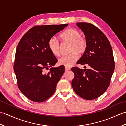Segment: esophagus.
Masks as SVG:
<instances>
[{
  "label": "esophagus",
  "mask_w": 126,
  "mask_h": 126,
  "mask_svg": "<svg viewBox=\"0 0 126 126\" xmlns=\"http://www.w3.org/2000/svg\"><path fill=\"white\" fill-rule=\"evenodd\" d=\"M65 71H68L70 70V68L69 67H68V66H65Z\"/></svg>",
  "instance_id": "esophagus-1"
}]
</instances>
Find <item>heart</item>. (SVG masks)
Returning <instances> with one entry per match:
<instances>
[{
	"mask_svg": "<svg viewBox=\"0 0 126 126\" xmlns=\"http://www.w3.org/2000/svg\"><path fill=\"white\" fill-rule=\"evenodd\" d=\"M81 32L76 29L69 28L60 34V38L63 42L70 43L71 52L69 54L62 56L58 60L59 64L70 66L79 58L77 52L83 53L87 47V41L84 37L81 36ZM48 47L53 55L59 56L60 55V45L55 37H51L48 41Z\"/></svg>",
	"mask_w": 126,
	"mask_h": 126,
	"instance_id": "heart-1",
	"label": "heart"
}]
</instances>
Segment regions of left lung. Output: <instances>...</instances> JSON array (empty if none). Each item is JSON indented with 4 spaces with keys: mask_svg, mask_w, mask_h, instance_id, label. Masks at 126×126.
<instances>
[{
    "mask_svg": "<svg viewBox=\"0 0 126 126\" xmlns=\"http://www.w3.org/2000/svg\"><path fill=\"white\" fill-rule=\"evenodd\" d=\"M76 25L83 32L87 41V49L77 63L90 68H72L75 76L71 85L81 97L94 100L103 94L110 84L115 69L113 50L105 34L97 27L88 23Z\"/></svg>",
    "mask_w": 126,
    "mask_h": 126,
    "instance_id": "left-lung-1",
    "label": "left lung"
}]
</instances>
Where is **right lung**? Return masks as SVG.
Instances as JSON below:
<instances>
[{
  "mask_svg": "<svg viewBox=\"0 0 126 126\" xmlns=\"http://www.w3.org/2000/svg\"><path fill=\"white\" fill-rule=\"evenodd\" d=\"M68 24L38 25L31 28L18 44L13 69L19 89L31 101L42 102L55 92L64 73V66L51 68L57 60L51 52L48 41Z\"/></svg>",
  "mask_w": 126,
  "mask_h": 126,
  "instance_id": "obj_1",
  "label": "right lung"
}]
</instances>
